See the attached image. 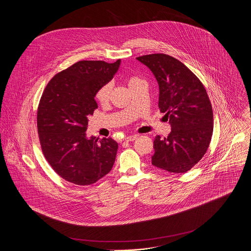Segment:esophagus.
<instances>
[{
  "mask_svg": "<svg viewBox=\"0 0 251 251\" xmlns=\"http://www.w3.org/2000/svg\"><path fill=\"white\" fill-rule=\"evenodd\" d=\"M137 138H138V135H131V136H127V137L125 138V141H127V142H131V141L136 140Z\"/></svg>",
  "mask_w": 251,
  "mask_h": 251,
  "instance_id": "esophagus-1",
  "label": "esophagus"
}]
</instances>
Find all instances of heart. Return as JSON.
Segmentation results:
<instances>
[{"mask_svg": "<svg viewBox=\"0 0 251 251\" xmlns=\"http://www.w3.org/2000/svg\"><path fill=\"white\" fill-rule=\"evenodd\" d=\"M142 79L136 75H131L127 78V83L128 86L131 88L132 86H134L135 84H137L138 82H140ZM111 91H112V86L110 83H106L104 85H102L95 94V98L96 100L100 103V104H106L107 102L109 101L110 99V95H111Z\"/></svg>", "mask_w": 251, "mask_h": 251, "instance_id": "obj_1", "label": "heart"}]
</instances>
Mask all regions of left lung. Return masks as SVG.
<instances>
[{
    "label": "left lung",
    "mask_w": 251,
    "mask_h": 251,
    "mask_svg": "<svg viewBox=\"0 0 251 251\" xmlns=\"http://www.w3.org/2000/svg\"><path fill=\"white\" fill-rule=\"evenodd\" d=\"M159 84V109L172 127L168 137L154 139L152 165L170 173H186L205 154L213 131V114L206 90L180 60L165 54L138 56Z\"/></svg>",
    "instance_id": "left-lung-1"
}]
</instances>
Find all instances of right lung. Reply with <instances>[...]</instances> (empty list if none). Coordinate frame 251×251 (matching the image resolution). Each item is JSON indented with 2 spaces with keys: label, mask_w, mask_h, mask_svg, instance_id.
Returning a JSON list of instances; mask_svg holds the SVG:
<instances>
[{
  "label": "right lung",
  "mask_w": 251,
  "mask_h": 251,
  "mask_svg": "<svg viewBox=\"0 0 251 251\" xmlns=\"http://www.w3.org/2000/svg\"><path fill=\"white\" fill-rule=\"evenodd\" d=\"M121 60H81L56 74L38 107V133L45 158L63 180L78 186L96 183L115 162L118 143L86 137L88 117L97 109L96 91L109 82Z\"/></svg>",
  "instance_id": "1"
}]
</instances>
